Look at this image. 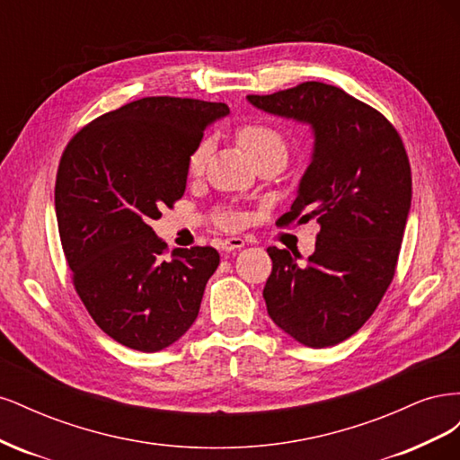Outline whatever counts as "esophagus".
Segmentation results:
<instances>
[{
    "instance_id": "1",
    "label": "esophagus",
    "mask_w": 460,
    "mask_h": 460,
    "mask_svg": "<svg viewBox=\"0 0 460 460\" xmlns=\"http://www.w3.org/2000/svg\"><path fill=\"white\" fill-rule=\"evenodd\" d=\"M243 245H245V242L242 238H226L220 242V252L230 253V252H234V249H242Z\"/></svg>"
}]
</instances>
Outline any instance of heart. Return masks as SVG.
I'll return each mask as SVG.
<instances>
[{"label": "heart", "instance_id": "1", "mask_svg": "<svg viewBox=\"0 0 460 460\" xmlns=\"http://www.w3.org/2000/svg\"><path fill=\"white\" fill-rule=\"evenodd\" d=\"M235 137H238V142L253 161H259L267 155H274V153L276 155L286 157L288 153L284 134L280 130H276L274 127H270V124H264V122L243 124V127H240L238 132H235ZM207 153H208L207 142H201L196 149L191 151V155L188 159V169L191 174L201 172L203 164L207 161ZM238 222L240 220L235 215H226L220 218V225L226 228L238 226Z\"/></svg>", "mask_w": 460, "mask_h": 460}]
</instances>
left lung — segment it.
I'll list each match as a JSON object with an SVG mask.
<instances>
[{"mask_svg": "<svg viewBox=\"0 0 460 460\" xmlns=\"http://www.w3.org/2000/svg\"><path fill=\"white\" fill-rule=\"evenodd\" d=\"M247 102L314 134L297 198L276 222L316 220L314 253L299 267L288 249H267L269 316L303 345H336L367 323L394 280L412 196L405 146L382 113L324 82Z\"/></svg>", "mask_w": 460, "mask_h": 460, "instance_id": "obj_1", "label": "left lung"}]
</instances>
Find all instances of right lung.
Wrapping results in <instances>:
<instances>
[{
  "label": "right lung",
  "mask_w": 460,
  "mask_h": 460,
  "mask_svg": "<svg viewBox=\"0 0 460 460\" xmlns=\"http://www.w3.org/2000/svg\"><path fill=\"white\" fill-rule=\"evenodd\" d=\"M226 103L142 97L97 117L66 144L55 215L78 297L109 338L155 353L198 318L215 247L174 249L149 226L184 196L188 159Z\"/></svg>",
  "instance_id": "obj_1"
}]
</instances>
